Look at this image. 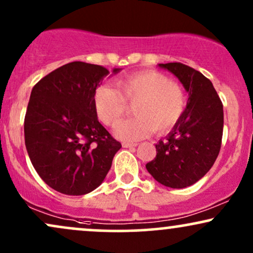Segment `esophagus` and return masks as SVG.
<instances>
[{
    "mask_svg": "<svg viewBox=\"0 0 253 253\" xmlns=\"http://www.w3.org/2000/svg\"><path fill=\"white\" fill-rule=\"evenodd\" d=\"M136 145H138V144H135V143H123V146L126 147V149H130V147H135Z\"/></svg>",
    "mask_w": 253,
    "mask_h": 253,
    "instance_id": "esophagus-1",
    "label": "esophagus"
}]
</instances>
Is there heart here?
I'll return each mask as SVG.
<instances>
[{
    "label": "heart",
    "instance_id": "heart-1",
    "mask_svg": "<svg viewBox=\"0 0 253 253\" xmlns=\"http://www.w3.org/2000/svg\"><path fill=\"white\" fill-rule=\"evenodd\" d=\"M109 86L97 88L94 107L98 120L114 127L133 106L134 118L125 121L115 129V135L125 141L146 138L155 130L165 133L178 123L185 109L184 90L171 82L165 75L155 70L136 72Z\"/></svg>",
    "mask_w": 253,
    "mask_h": 253
}]
</instances>
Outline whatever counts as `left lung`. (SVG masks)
<instances>
[{
  "label": "left lung",
  "mask_w": 253,
  "mask_h": 253,
  "mask_svg": "<svg viewBox=\"0 0 253 253\" xmlns=\"http://www.w3.org/2000/svg\"><path fill=\"white\" fill-rule=\"evenodd\" d=\"M175 75L188 92L184 113L171 132L156 144L157 156L146 169L157 182L182 189L201 179L220 152L223 108L213 84L182 63L158 64Z\"/></svg>",
  "instance_id": "8db88e82"
}]
</instances>
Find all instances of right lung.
I'll return each mask as SVG.
<instances>
[{
	"mask_svg": "<svg viewBox=\"0 0 253 253\" xmlns=\"http://www.w3.org/2000/svg\"><path fill=\"white\" fill-rule=\"evenodd\" d=\"M121 69H113L115 75ZM109 71L72 62L33 86L25 117V144L38 175L65 195H84L106 178L121 144L98 123L96 88Z\"/></svg>",
	"mask_w": 253,
	"mask_h": 253,
	"instance_id": "obj_1",
	"label": "right lung"
}]
</instances>
